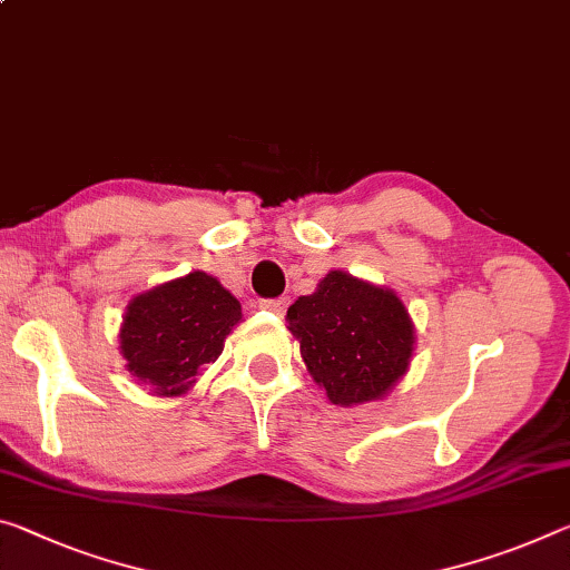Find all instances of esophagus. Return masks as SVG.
<instances>
[{
  "instance_id": "1",
  "label": "esophagus",
  "mask_w": 570,
  "mask_h": 570,
  "mask_svg": "<svg viewBox=\"0 0 570 570\" xmlns=\"http://www.w3.org/2000/svg\"><path fill=\"white\" fill-rule=\"evenodd\" d=\"M261 306H264L266 312H274V314H278V317H284L288 299H286V296H278V299H264V302H261Z\"/></svg>"
}]
</instances>
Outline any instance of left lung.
Masks as SVG:
<instances>
[{"instance_id": "obj_1", "label": "left lung", "mask_w": 570, "mask_h": 570, "mask_svg": "<svg viewBox=\"0 0 570 570\" xmlns=\"http://www.w3.org/2000/svg\"><path fill=\"white\" fill-rule=\"evenodd\" d=\"M286 320L306 370L332 403L383 401L409 373L415 327L393 288L330 271L288 306Z\"/></svg>"}]
</instances>
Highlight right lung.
<instances>
[{
    "mask_svg": "<svg viewBox=\"0 0 570 570\" xmlns=\"http://www.w3.org/2000/svg\"><path fill=\"white\" fill-rule=\"evenodd\" d=\"M240 322L236 296L205 271H189L134 296L124 312L119 350L134 381L171 399L193 391Z\"/></svg>",
    "mask_w": 570,
    "mask_h": 570,
    "instance_id": "obj_1",
    "label": "right lung"
}]
</instances>
